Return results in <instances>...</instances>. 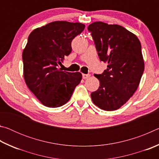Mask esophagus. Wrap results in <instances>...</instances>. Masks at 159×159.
I'll return each mask as SVG.
<instances>
[{
    "label": "esophagus",
    "instance_id": "34e87169",
    "mask_svg": "<svg viewBox=\"0 0 159 159\" xmlns=\"http://www.w3.org/2000/svg\"><path fill=\"white\" fill-rule=\"evenodd\" d=\"M90 76V74H83V79H87L88 78H89Z\"/></svg>",
    "mask_w": 159,
    "mask_h": 159
}]
</instances>
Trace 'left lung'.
<instances>
[{
  "label": "left lung",
  "mask_w": 159,
  "mask_h": 159,
  "mask_svg": "<svg viewBox=\"0 0 159 159\" xmlns=\"http://www.w3.org/2000/svg\"><path fill=\"white\" fill-rule=\"evenodd\" d=\"M99 60L107 63L98 90L91 93L93 103L104 111L121 107L138 89L144 69L141 43L135 35L118 25L96 21L88 26Z\"/></svg>",
  "instance_id": "left-lung-1"
}]
</instances>
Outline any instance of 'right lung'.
I'll list each match as a JSON object with an SVG mask.
<instances>
[{
	"mask_svg": "<svg viewBox=\"0 0 159 159\" xmlns=\"http://www.w3.org/2000/svg\"><path fill=\"white\" fill-rule=\"evenodd\" d=\"M85 29L79 22L56 21L35 29L29 34L22 52L24 78L44 106L56 108L65 104L82 79L80 72L58 68L71 52V41Z\"/></svg>",
	"mask_w": 159,
	"mask_h": 159,
	"instance_id": "add662e5",
	"label": "right lung"
}]
</instances>
